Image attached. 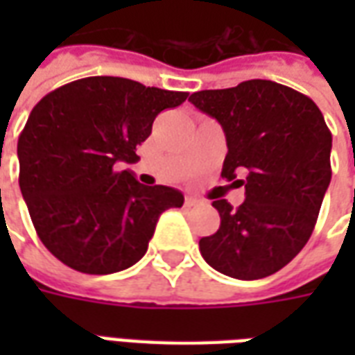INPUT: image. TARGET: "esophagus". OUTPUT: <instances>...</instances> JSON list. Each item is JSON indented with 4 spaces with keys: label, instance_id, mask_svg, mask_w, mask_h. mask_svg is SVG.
Wrapping results in <instances>:
<instances>
[{
    "label": "esophagus",
    "instance_id": "34e87169",
    "mask_svg": "<svg viewBox=\"0 0 355 355\" xmlns=\"http://www.w3.org/2000/svg\"><path fill=\"white\" fill-rule=\"evenodd\" d=\"M198 203H200V200H198V198H193V196H186L184 198L186 207H192V205H198Z\"/></svg>",
    "mask_w": 355,
    "mask_h": 355
}]
</instances>
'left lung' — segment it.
<instances>
[{
	"label": "left lung",
	"mask_w": 355,
	"mask_h": 355,
	"mask_svg": "<svg viewBox=\"0 0 355 355\" xmlns=\"http://www.w3.org/2000/svg\"><path fill=\"white\" fill-rule=\"evenodd\" d=\"M190 102L223 125V178L246 171L245 201H213L220 226L200 239L201 257L236 279H261L308 243L331 182L333 137L315 102L268 80L198 91Z\"/></svg>",
	"instance_id": "left-lung-1"
}]
</instances>
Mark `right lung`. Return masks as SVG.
<instances>
[{"mask_svg": "<svg viewBox=\"0 0 355 355\" xmlns=\"http://www.w3.org/2000/svg\"><path fill=\"white\" fill-rule=\"evenodd\" d=\"M188 93L94 76L37 102L19 137V184L43 245L83 274L139 262L163 211L182 207L169 186H144L117 163H137L155 116Z\"/></svg>", "mask_w": 355, "mask_h": 355, "instance_id": "obj_1", "label": "right lung"}]
</instances>
